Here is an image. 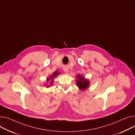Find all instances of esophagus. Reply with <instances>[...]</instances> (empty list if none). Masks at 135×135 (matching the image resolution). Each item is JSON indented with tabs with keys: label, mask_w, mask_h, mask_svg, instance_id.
I'll return each mask as SVG.
<instances>
[{
	"label": "esophagus",
	"mask_w": 135,
	"mask_h": 135,
	"mask_svg": "<svg viewBox=\"0 0 135 135\" xmlns=\"http://www.w3.org/2000/svg\"><path fill=\"white\" fill-rule=\"evenodd\" d=\"M63 70H64V71H65V73H68V68L64 67V68H63Z\"/></svg>",
	"instance_id": "34e87169"
}]
</instances>
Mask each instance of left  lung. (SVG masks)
<instances>
[{"mask_svg":"<svg viewBox=\"0 0 135 135\" xmlns=\"http://www.w3.org/2000/svg\"><path fill=\"white\" fill-rule=\"evenodd\" d=\"M78 80L76 81V85L80 90H85L89 85V81L86 79L84 76L79 74L76 76Z\"/></svg>","mask_w":135,"mask_h":135,"instance_id":"1","label":"left lung"}]
</instances>
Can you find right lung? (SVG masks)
<instances>
[{"label": "right lung", "instance_id": "add662e5", "mask_svg": "<svg viewBox=\"0 0 135 135\" xmlns=\"http://www.w3.org/2000/svg\"><path fill=\"white\" fill-rule=\"evenodd\" d=\"M59 74H60V73H58V72H57V71H55V72H54V73H53V74H52V75H51L50 76H49V78H47V81H49L50 80L52 79V78H55L56 76H57V75H59ZM52 83H53V80H51V82H50V85H51L52 84ZM49 85L47 86V87H49Z\"/></svg>", "mask_w": 135, "mask_h": 135}]
</instances>
